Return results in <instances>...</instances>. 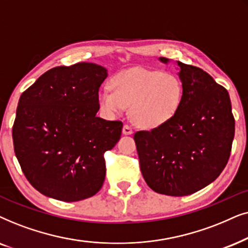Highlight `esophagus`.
I'll return each mask as SVG.
<instances>
[{"instance_id":"esophagus-1","label":"esophagus","mask_w":248,"mask_h":248,"mask_svg":"<svg viewBox=\"0 0 248 248\" xmlns=\"http://www.w3.org/2000/svg\"><path fill=\"white\" fill-rule=\"evenodd\" d=\"M134 133V129L128 124H124V128H122V134L124 135H131Z\"/></svg>"}]
</instances>
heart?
I'll use <instances>...</instances> for the list:
<instances>
[{
  "label": "heart",
  "mask_w": 248,
  "mask_h": 248,
  "mask_svg": "<svg viewBox=\"0 0 248 248\" xmlns=\"http://www.w3.org/2000/svg\"><path fill=\"white\" fill-rule=\"evenodd\" d=\"M111 91L103 88L97 100L101 110L115 115L131 107V118L144 128H156L169 122L183 101V84L172 74L146 69H129L114 75Z\"/></svg>",
  "instance_id": "heart-1"
}]
</instances>
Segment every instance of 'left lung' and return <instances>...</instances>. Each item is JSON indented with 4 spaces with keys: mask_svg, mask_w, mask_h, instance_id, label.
<instances>
[{
    "mask_svg": "<svg viewBox=\"0 0 248 248\" xmlns=\"http://www.w3.org/2000/svg\"><path fill=\"white\" fill-rule=\"evenodd\" d=\"M168 63L169 59L160 58ZM183 101L169 122L134 135L140 171L158 194L186 196L213 183L229 160L235 119L229 94L211 76L177 62Z\"/></svg>",
    "mask_w": 248,
    "mask_h": 248,
    "instance_id": "1",
    "label": "left lung"
}]
</instances>
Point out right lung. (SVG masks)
<instances>
[{
  "label": "right lung",
  "instance_id": "1",
  "mask_svg": "<svg viewBox=\"0 0 248 248\" xmlns=\"http://www.w3.org/2000/svg\"><path fill=\"white\" fill-rule=\"evenodd\" d=\"M107 77V69L88 62L55 67L19 98L13 147L22 172L43 195L77 202L102 188L104 153L122 131L121 121L96 115Z\"/></svg>",
  "mask_w": 248,
  "mask_h": 248
}]
</instances>
